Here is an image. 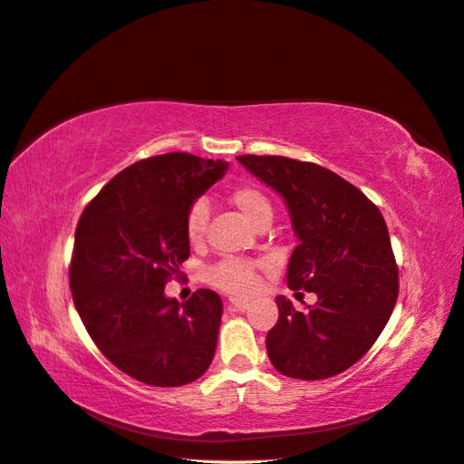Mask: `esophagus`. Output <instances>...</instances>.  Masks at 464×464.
<instances>
[{
    "instance_id": "1",
    "label": "esophagus",
    "mask_w": 464,
    "mask_h": 464,
    "mask_svg": "<svg viewBox=\"0 0 464 464\" xmlns=\"http://www.w3.org/2000/svg\"><path fill=\"white\" fill-rule=\"evenodd\" d=\"M251 302L249 300H242V298H230V307L234 312H247Z\"/></svg>"
}]
</instances>
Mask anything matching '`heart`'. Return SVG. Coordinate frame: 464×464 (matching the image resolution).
I'll list each match as a JSON object with an SVG mask.
<instances>
[{"label": "heart", "mask_w": 464, "mask_h": 464, "mask_svg": "<svg viewBox=\"0 0 464 464\" xmlns=\"http://www.w3.org/2000/svg\"><path fill=\"white\" fill-rule=\"evenodd\" d=\"M230 203L251 222L261 224L271 220L273 205L266 195L256 186H237L230 193ZM208 220V208L203 201H195L186 213V236L191 244H199L205 236ZM207 280L213 286L230 294H251L257 288L256 266L251 261L227 257L210 266Z\"/></svg>", "instance_id": "b5f03b06"}]
</instances>
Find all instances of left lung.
I'll use <instances>...</instances> for the list:
<instances>
[{
  "label": "left lung",
  "mask_w": 464,
  "mask_h": 464,
  "mask_svg": "<svg viewBox=\"0 0 464 464\" xmlns=\"http://www.w3.org/2000/svg\"><path fill=\"white\" fill-rule=\"evenodd\" d=\"M237 162L286 203L300 240L288 261V286L317 294L302 312L276 296L266 354L280 373L302 382L343 373L373 346L397 304L399 271L383 215L319 164L256 154Z\"/></svg>",
  "instance_id": "obj_1"
}]
</instances>
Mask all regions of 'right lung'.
I'll return each instance as SVG.
<instances>
[{
  "instance_id": "1",
  "label": "right lung",
  "mask_w": 464,
  "mask_h": 464,
  "mask_svg": "<svg viewBox=\"0 0 464 464\" xmlns=\"http://www.w3.org/2000/svg\"><path fill=\"white\" fill-rule=\"evenodd\" d=\"M228 170L188 152L139 160L87 205L69 266L73 304L98 350L154 387L199 379L213 362L222 300L199 288L188 302L164 286L189 257L186 213Z\"/></svg>"
}]
</instances>
